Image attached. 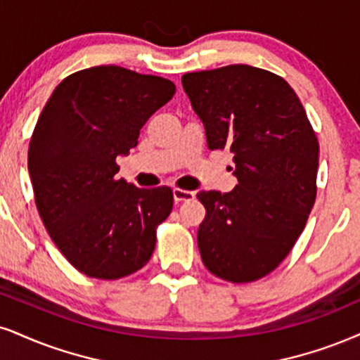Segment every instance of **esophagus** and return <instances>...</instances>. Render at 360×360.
<instances>
[{
	"mask_svg": "<svg viewBox=\"0 0 360 360\" xmlns=\"http://www.w3.org/2000/svg\"><path fill=\"white\" fill-rule=\"evenodd\" d=\"M173 198L175 202H187L193 200L195 193L190 192V190H181V188H173Z\"/></svg>",
	"mask_w": 360,
	"mask_h": 360,
	"instance_id": "obj_1",
	"label": "esophagus"
}]
</instances>
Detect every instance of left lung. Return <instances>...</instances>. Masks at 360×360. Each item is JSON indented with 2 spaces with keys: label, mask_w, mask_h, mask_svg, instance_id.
<instances>
[{
  "label": "left lung",
  "mask_w": 360,
  "mask_h": 360,
  "mask_svg": "<svg viewBox=\"0 0 360 360\" xmlns=\"http://www.w3.org/2000/svg\"><path fill=\"white\" fill-rule=\"evenodd\" d=\"M181 85L208 148L232 152L238 180L229 193H197L202 260L227 282L259 281L288 255L316 202V131L290 85L267 70L229 65L185 73Z\"/></svg>",
  "instance_id": "1"
}]
</instances>
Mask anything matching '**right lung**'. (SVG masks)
<instances>
[{
    "instance_id": "obj_1",
    "label": "right lung",
    "mask_w": 360,
    "mask_h": 360,
    "mask_svg": "<svg viewBox=\"0 0 360 360\" xmlns=\"http://www.w3.org/2000/svg\"><path fill=\"white\" fill-rule=\"evenodd\" d=\"M173 95L167 78L93 66L66 77L39 115L28 148L34 202L51 240L88 277L117 281L153 254L173 192L118 179L117 157Z\"/></svg>"
}]
</instances>
